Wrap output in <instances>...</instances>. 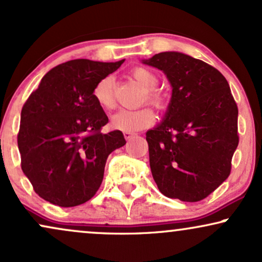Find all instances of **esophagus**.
Returning <instances> with one entry per match:
<instances>
[{
	"label": "esophagus",
	"mask_w": 262,
	"mask_h": 262,
	"mask_svg": "<svg viewBox=\"0 0 262 262\" xmlns=\"http://www.w3.org/2000/svg\"><path fill=\"white\" fill-rule=\"evenodd\" d=\"M124 136L126 138V141H130L131 138L136 136V134H134V132H124Z\"/></svg>",
	"instance_id": "1"
}]
</instances>
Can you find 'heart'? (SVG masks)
Masks as SVG:
<instances>
[{
    "instance_id": "heart-1",
    "label": "heart",
    "mask_w": 262,
    "mask_h": 262,
    "mask_svg": "<svg viewBox=\"0 0 262 262\" xmlns=\"http://www.w3.org/2000/svg\"><path fill=\"white\" fill-rule=\"evenodd\" d=\"M131 76L134 77L140 85L146 90L147 102L154 106V108L165 109L169 102L166 96L163 92L156 90L159 85V79L157 74L151 72L150 69L143 67L135 68L131 72ZM93 98L96 99L97 104L101 108L113 109L115 105L114 97V79L112 76H105L96 83L93 89ZM156 122V115L148 108L137 109V111H119L116 114L112 116L111 126L115 130L124 132H135L140 131L142 128L149 127Z\"/></svg>"
}]
</instances>
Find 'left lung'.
I'll return each instance as SVG.
<instances>
[{"label":"left lung","instance_id":"8db88e82","mask_svg":"<svg viewBox=\"0 0 262 262\" xmlns=\"http://www.w3.org/2000/svg\"><path fill=\"white\" fill-rule=\"evenodd\" d=\"M144 63L163 70L172 86L165 119L146 134L151 175L167 198L199 202L231 173L237 103L225 76L203 60L163 52Z\"/></svg>","mask_w":262,"mask_h":262}]
</instances>
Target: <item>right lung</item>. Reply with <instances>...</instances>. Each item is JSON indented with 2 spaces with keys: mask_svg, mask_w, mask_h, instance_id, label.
Here are the masks:
<instances>
[{
  "mask_svg": "<svg viewBox=\"0 0 262 262\" xmlns=\"http://www.w3.org/2000/svg\"><path fill=\"white\" fill-rule=\"evenodd\" d=\"M122 63L59 64L23 105L20 165L42 199L70 208L86 203L101 187L106 158L126 141L119 130L102 132L108 116L93 98V89Z\"/></svg>",
  "mask_w": 262,
  "mask_h": 262,
  "instance_id": "1",
  "label": "right lung"
}]
</instances>
